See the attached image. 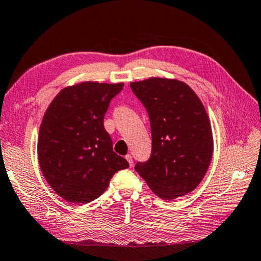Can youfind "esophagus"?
I'll use <instances>...</instances> for the list:
<instances>
[{
	"instance_id": "obj_1",
	"label": "esophagus",
	"mask_w": 261,
	"mask_h": 261,
	"mask_svg": "<svg viewBox=\"0 0 261 261\" xmlns=\"http://www.w3.org/2000/svg\"><path fill=\"white\" fill-rule=\"evenodd\" d=\"M126 159H127V162L128 163H129V166L132 167V166H133V157H132V154H127V156H126Z\"/></svg>"
}]
</instances>
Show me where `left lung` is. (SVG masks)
Returning <instances> with one entry per match:
<instances>
[{
  "instance_id": "1",
  "label": "left lung",
  "mask_w": 261,
  "mask_h": 261,
  "mask_svg": "<svg viewBox=\"0 0 261 261\" xmlns=\"http://www.w3.org/2000/svg\"><path fill=\"white\" fill-rule=\"evenodd\" d=\"M130 88L147 109L152 147L135 171L154 194L175 199L193 191L207 172L213 152L208 117L197 95L179 80L151 77Z\"/></svg>"
}]
</instances>
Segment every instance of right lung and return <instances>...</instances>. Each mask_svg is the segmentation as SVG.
Segmentation results:
<instances>
[{"label":"right lung","mask_w":261,"mask_h":261,"mask_svg":"<svg viewBox=\"0 0 261 261\" xmlns=\"http://www.w3.org/2000/svg\"><path fill=\"white\" fill-rule=\"evenodd\" d=\"M123 84L82 82L67 87L49 105L40 127L38 154L50 187L67 202L98 198L120 170L129 167L113 151L104 128L110 102Z\"/></svg>","instance_id":"obj_1"}]
</instances>
